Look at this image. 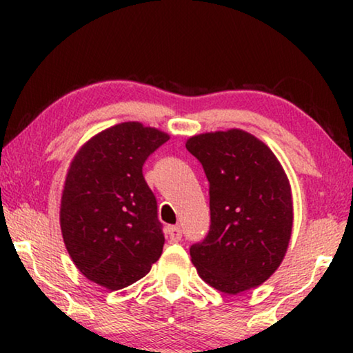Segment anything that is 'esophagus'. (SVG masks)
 Instances as JSON below:
<instances>
[{"instance_id":"34e87169","label":"esophagus","mask_w":353,"mask_h":353,"mask_svg":"<svg viewBox=\"0 0 353 353\" xmlns=\"http://www.w3.org/2000/svg\"><path fill=\"white\" fill-rule=\"evenodd\" d=\"M168 238H170L172 243H178V241L181 239L180 226H170V228H168Z\"/></svg>"}]
</instances>
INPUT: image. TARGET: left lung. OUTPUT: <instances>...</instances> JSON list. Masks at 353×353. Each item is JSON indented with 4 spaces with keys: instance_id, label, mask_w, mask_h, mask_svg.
<instances>
[{
    "instance_id": "8db88e82",
    "label": "left lung",
    "mask_w": 353,
    "mask_h": 353,
    "mask_svg": "<svg viewBox=\"0 0 353 353\" xmlns=\"http://www.w3.org/2000/svg\"><path fill=\"white\" fill-rule=\"evenodd\" d=\"M186 149L210 185V230L191 245V262L220 292L260 286L281 265L292 233L291 185L281 163L239 128L196 134Z\"/></svg>"
}]
</instances>
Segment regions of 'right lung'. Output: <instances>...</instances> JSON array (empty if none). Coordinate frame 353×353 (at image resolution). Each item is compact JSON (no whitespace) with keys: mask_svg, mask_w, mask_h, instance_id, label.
Returning a JSON list of instances; mask_svg holds the SVG:
<instances>
[{"mask_svg":"<svg viewBox=\"0 0 353 353\" xmlns=\"http://www.w3.org/2000/svg\"><path fill=\"white\" fill-rule=\"evenodd\" d=\"M170 137L139 122L94 134L72 159L61 197V231L80 273L109 291L146 276L165 238L146 159Z\"/></svg>","mask_w":353,"mask_h":353,"instance_id":"obj_1","label":"right lung"}]
</instances>
